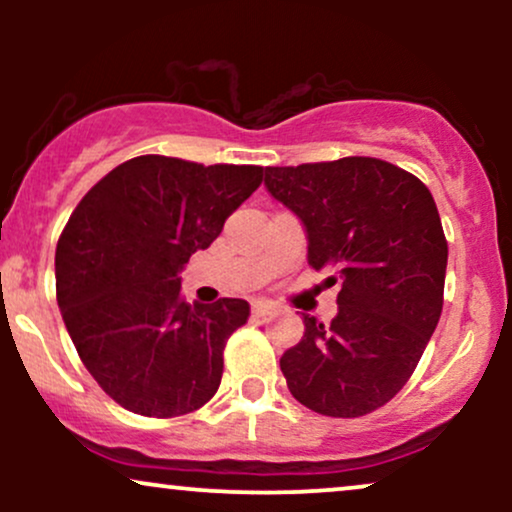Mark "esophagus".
I'll return each instance as SVG.
<instances>
[{
    "label": "esophagus",
    "mask_w": 512,
    "mask_h": 512,
    "mask_svg": "<svg viewBox=\"0 0 512 512\" xmlns=\"http://www.w3.org/2000/svg\"><path fill=\"white\" fill-rule=\"evenodd\" d=\"M274 310H276L274 305L267 303V301H255V303H252V315H255V317H267V315H272Z\"/></svg>",
    "instance_id": "esophagus-1"
}]
</instances>
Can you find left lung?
Listing matches in <instances>:
<instances>
[{"instance_id": "left-lung-1", "label": "left lung", "mask_w": 512, "mask_h": 512, "mask_svg": "<svg viewBox=\"0 0 512 512\" xmlns=\"http://www.w3.org/2000/svg\"><path fill=\"white\" fill-rule=\"evenodd\" d=\"M267 190L308 231V264L339 286L330 325L281 356L303 407L334 419L380 409L407 385L443 310L448 240L416 175L370 156L267 168Z\"/></svg>"}]
</instances>
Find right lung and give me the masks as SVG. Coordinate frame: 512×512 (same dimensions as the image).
Listing matches in <instances>:
<instances>
[{
  "label": "right lung",
  "instance_id": "obj_1",
  "mask_svg": "<svg viewBox=\"0 0 512 512\" xmlns=\"http://www.w3.org/2000/svg\"><path fill=\"white\" fill-rule=\"evenodd\" d=\"M262 175V166L146 154L76 204L57 240V303L81 363L120 407L173 419L216 395L223 349L250 305H190L178 272L219 238Z\"/></svg>",
  "mask_w": 512,
  "mask_h": 512
}]
</instances>
